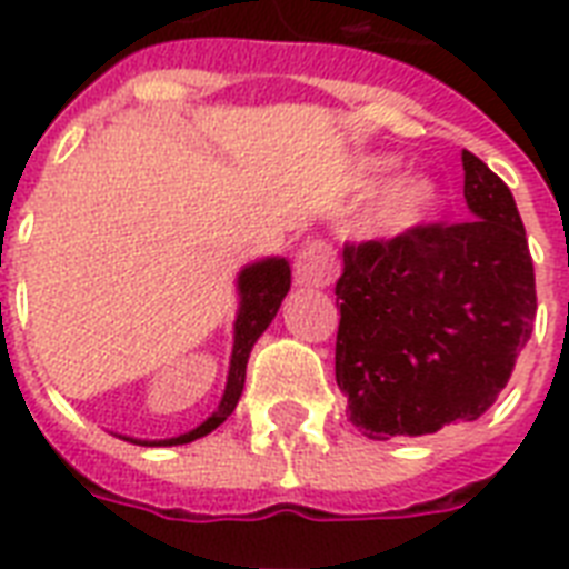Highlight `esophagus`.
<instances>
[{
  "mask_svg": "<svg viewBox=\"0 0 569 569\" xmlns=\"http://www.w3.org/2000/svg\"><path fill=\"white\" fill-rule=\"evenodd\" d=\"M337 271V253L325 241H307L295 259V283L301 286H330Z\"/></svg>",
  "mask_w": 569,
  "mask_h": 569,
  "instance_id": "1",
  "label": "esophagus"
}]
</instances>
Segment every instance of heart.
I'll return each mask as SVG.
<instances>
[{"instance_id":"1","label":"heart","mask_w":569,"mask_h":569,"mask_svg":"<svg viewBox=\"0 0 569 569\" xmlns=\"http://www.w3.org/2000/svg\"><path fill=\"white\" fill-rule=\"evenodd\" d=\"M383 168H387V162H366L360 168V180H375ZM433 197H437V189H433V182L428 177H422V173H405V177L387 182L363 206V212L357 218V232L363 239H389V236L410 230L431 209Z\"/></svg>"}]
</instances>
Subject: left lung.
Instances as JSON below:
<instances>
[{"label": "left lung", "instance_id": "left-lung-1", "mask_svg": "<svg viewBox=\"0 0 569 569\" xmlns=\"http://www.w3.org/2000/svg\"><path fill=\"white\" fill-rule=\"evenodd\" d=\"M460 159L469 221L342 250L337 383L372 440L478 419L535 328V266L511 189L469 150Z\"/></svg>", "mask_w": 569, "mask_h": 569}]
</instances>
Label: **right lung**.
Returning <instances> with one entry per match:
<instances>
[{"label":"right lung","mask_w":569,"mask_h":569,"mask_svg":"<svg viewBox=\"0 0 569 569\" xmlns=\"http://www.w3.org/2000/svg\"><path fill=\"white\" fill-rule=\"evenodd\" d=\"M236 283H239V312H236V325H232L230 372H227V387H223L218 410L189 433H180V437H171V440L132 442H138V446H182V442L200 440L206 433H212L214 428L236 410V405H239L241 398V389H244V372H248L250 348H253V342L266 333V328L271 325L277 310H280V303H283L286 292H289V286H292V271H289V262H286V259L268 257L241 268V274Z\"/></svg>","instance_id":"add662e5"}]
</instances>
